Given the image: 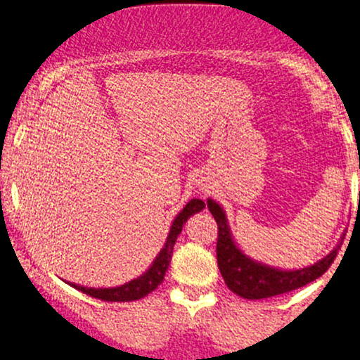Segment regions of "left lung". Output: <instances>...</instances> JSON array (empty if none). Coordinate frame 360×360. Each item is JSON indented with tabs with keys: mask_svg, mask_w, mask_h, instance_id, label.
Segmentation results:
<instances>
[{
	"mask_svg": "<svg viewBox=\"0 0 360 360\" xmlns=\"http://www.w3.org/2000/svg\"><path fill=\"white\" fill-rule=\"evenodd\" d=\"M207 207L217 222V266L227 288L244 299H267L272 295L290 292L316 281L329 269L332 261L338 256V249L342 244L344 234L332 251L311 266L299 269H282L269 264L259 262L249 257L239 244L236 243L233 231L227 222L226 211L217 201L209 198Z\"/></svg>",
	"mask_w": 360,
	"mask_h": 360,
	"instance_id": "8db88e82",
	"label": "left lung"
}]
</instances>
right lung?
Returning a JSON list of instances; mask_svg holds the SVG:
<instances>
[{
	"label": "right lung",
	"instance_id": "obj_1",
	"mask_svg": "<svg viewBox=\"0 0 360 360\" xmlns=\"http://www.w3.org/2000/svg\"><path fill=\"white\" fill-rule=\"evenodd\" d=\"M204 207H206V204H204L201 199H191V201L176 214L162 249L159 251L158 256L154 257V261L151 262V266L148 267V271L136 277V279H131L129 282H126V284L116 285V288H86V285L75 284V282H68V284H70L71 288L81 290V292L91 295V297L101 299V301L106 302H129L143 299L144 295L151 294L153 290L165 281V274L167 267H169L177 236L183 231L186 221H188L193 214L202 211Z\"/></svg>",
	"mask_w": 360,
	"mask_h": 360
}]
</instances>
